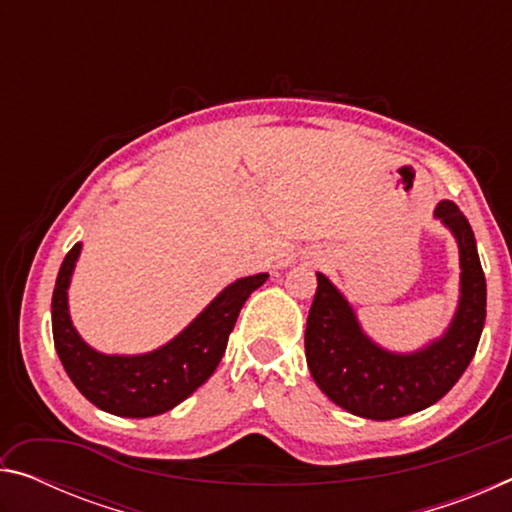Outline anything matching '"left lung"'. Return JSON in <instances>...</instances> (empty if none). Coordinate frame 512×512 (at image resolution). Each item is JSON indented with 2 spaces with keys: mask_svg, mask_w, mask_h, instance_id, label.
Here are the masks:
<instances>
[{
  "mask_svg": "<svg viewBox=\"0 0 512 512\" xmlns=\"http://www.w3.org/2000/svg\"><path fill=\"white\" fill-rule=\"evenodd\" d=\"M436 219L456 237L461 255V300L440 339L418 352L397 354L372 343L341 291L316 273L305 354L311 377L329 400L359 418L395 420L436 404L456 384L479 345L485 323V275L474 232L456 203H438Z\"/></svg>",
  "mask_w": 512,
  "mask_h": 512,
  "instance_id": "obj_1",
  "label": "left lung"
}]
</instances>
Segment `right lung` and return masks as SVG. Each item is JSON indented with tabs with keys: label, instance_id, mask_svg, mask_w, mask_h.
I'll return each mask as SVG.
<instances>
[{
	"label": "right lung",
	"instance_id": "right-lung-1",
	"mask_svg": "<svg viewBox=\"0 0 512 512\" xmlns=\"http://www.w3.org/2000/svg\"><path fill=\"white\" fill-rule=\"evenodd\" d=\"M79 255L81 244H76L56 277L51 298L54 345L74 386L101 411L121 418H151L171 411L203 386L219 366L241 307L268 277V273L241 277L225 287L176 339L153 352L121 357L92 350L69 318L67 289Z\"/></svg>",
	"mask_w": 512,
	"mask_h": 512
}]
</instances>
